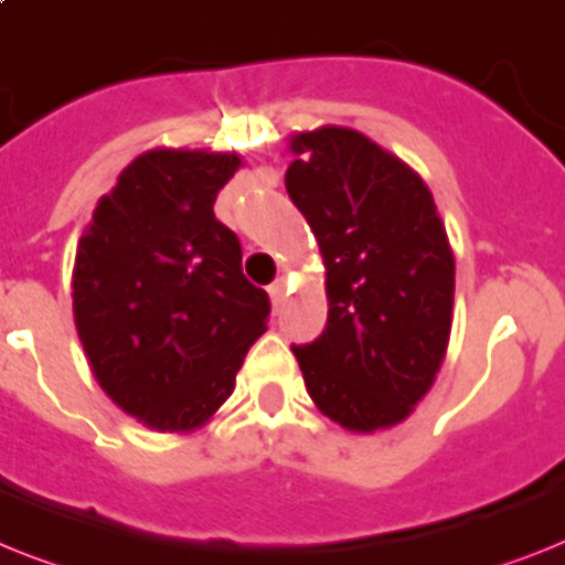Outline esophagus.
I'll return each instance as SVG.
<instances>
[{
    "mask_svg": "<svg viewBox=\"0 0 565 565\" xmlns=\"http://www.w3.org/2000/svg\"><path fill=\"white\" fill-rule=\"evenodd\" d=\"M269 298H273L275 310L284 305V298H287V278H278V281L269 284Z\"/></svg>",
    "mask_w": 565,
    "mask_h": 565,
    "instance_id": "1",
    "label": "esophagus"
}]
</instances>
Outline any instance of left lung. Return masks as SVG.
<instances>
[{"instance_id": "8db88e82", "label": "left lung", "mask_w": 565, "mask_h": 565, "mask_svg": "<svg viewBox=\"0 0 565 565\" xmlns=\"http://www.w3.org/2000/svg\"><path fill=\"white\" fill-rule=\"evenodd\" d=\"M287 194L324 258L328 324L292 354L313 403L351 433L388 429L435 383L452 328L456 260L429 188L348 127L290 141Z\"/></svg>"}]
</instances>
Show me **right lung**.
I'll list each match as a JSON object with an SVG mask.
<instances>
[{
	"label": "right lung",
	"mask_w": 565,
	"mask_h": 565,
	"mask_svg": "<svg viewBox=\"0 0 565 565\" xmlns=\"http://www.w3.org/2000/svg\"><path fill=\"white\" fill-rule=\"evenodd\" d=\"M237 168V153L148 150L77 243L72 301L92 374L156 433L203 426L267 330L269 296L246 281L241 241L214 217Z\"/></svg>",
	"instance_id": "right-lung-1"
}]
</instances>
